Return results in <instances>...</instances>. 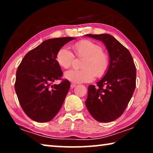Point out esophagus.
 <instances>
[{
  "label": "esophagus",
  "mask_w": 153,
  "mask_h": 153,
  "mask_svg": "<svg viewBox=\"0 0 153 153\" xmlns=\"http://www.w3.org/2000/svg\"><path fill=\"white\" fill-rule=\"evenodd\" d=\"M76 86V84H73V83H72V84H71V88H75Z\"/></svg>",
  "instance_id": "1"
}]
</instances>
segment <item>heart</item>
I'll return each instance as SVG.
<instances>
[{
    "label": "heart",
    "mask_w": 153,
    "mask_h": 153,
    "mask_svg": "<svg viewBox=\"0 0 153 153\" xmlns=\"http://www.w3.org/2000/svg\"><path fill=\"white\" fill-rule=\"evenodd\" d=\"M76 55L85 57L82 63L83 69H71L65 73V78L73 83L90 82L95 76L102 77L107 72L109 60L103 53L102 46L92 41L84 40L74 46ZM56 63L62 68L68 69L74 61V56L71 51L63 46L56 54Z\"/></svg>",
    "instance_id": "1"
}]
</instances>
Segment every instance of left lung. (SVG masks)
Returning <instances> with one entry per match:
<instances>
[{"instance_id": "obj_1", "label": "left lung", "mask_w": 153, "mask_h": 153, "mask_svg": "<svg viewBox=\"0 0 153 153\" xmlns=\"http://www.w3.org/2000/svg\"><path fill=\"white\" fill-rule=\"evenodd\" d=\"M104 44L109 65L97 86L90 85L86 106L99 122H111L122 115L136 88V70L129 51L110 34H87Z\"/></svg>"}]
</instances>
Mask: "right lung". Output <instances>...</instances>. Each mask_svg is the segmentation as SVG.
Returning a JSON list of instances; mask_svg holds the SVG:
<instances>
[{
  "label": "right lung",
  "instance_id": "1",
  "mask_svg": "<svg viewBox=\"0 0 153 153\" xmlns=\"http://www.w3.org/2000/svg\"><path fill=\"white\" fill-rule=\"evenodd\" d=\"M74 39L63 37L43 41L25 55L18 67L15 90L21 107L31 120L47 122L61 109L70 82L65 79L61 84H53L63 76L56 54Z\"/></svg>",
  "mask_w": 153,
  "mask_h": 153
}]
</instances>
